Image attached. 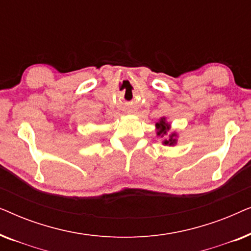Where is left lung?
<instances>
[{"instance_id": "left-lung-1", "label": "left lung", "mask_w": 251, "mask_h": 251, "mask_svg": "<svg viewBox=\"0 0 251 251\" xmlns=\"http://www.w3.org/2000/svg\"><path fill=\"white\" fill-rule=\"evenodd\" d=\"M156 128H157V136H161L163 137L164 135H167V131L170 129V125H168L166 122V120L161 119L160 122L156 123ZM175 137H176V133H171L170 135V138L169 139H166L163 142L164 145H169V146H174L175 144H176V139H175Z\"/></svg>"}]
</instances>
